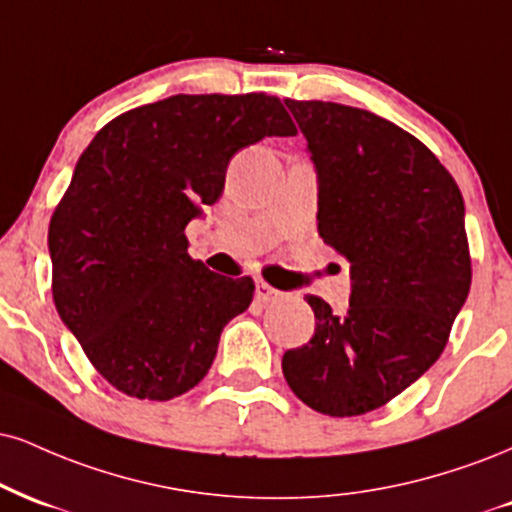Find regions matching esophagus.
<instances>
[{
	"mask_svg": "<svg viewBox=\"0 0 512 512\" xmlns=\"http://www.w3.org/2000/svg\"><path fill=\"white\" fill-rule=\"evenodd\" d=\"M255 298L262 300V303H274V300L283 298V293L276 291L274 286H269L264 279H255Z\"/></svg>",
	"mask_w": 512,
	"mask_h": 512,
	"instance_id": "1",
	"label": "esophagus"
}]
</instances>
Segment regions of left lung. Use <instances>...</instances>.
<instances>
[{
	"label": "left lung",
	"instance_id": "left-lung-1",
	"mask_svg": "<svg viewBox=\"0 0 512 512\" xmlns=\"http://www.w3.org/2000/svg\"><path fill=\"white\" fill-rule=\"evenodd\" d=\"M286 107L319 176V236L350 262V303L331 312L307 295L315 336L283 353V377L322 415H365L446 348L472 283L465 202L446 166L396 123L336 102Z\"/></svg>",
	"mask_w": 512,
	"mask_h": 512
}]
</instances>
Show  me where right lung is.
<instances>
[{
  "label": "right lung",
  "mask_w": 512,
  "mask_h": 512,
  "mask_svg": "<svg viewBox=\"0 0 512 512\" xmlns=\"http://www.w3.org/2000/svg\"><path fill=\"white\" fill-rule=\"evenodd\" d=\"M295 133L264 92L174 95L116 116L85 147L49 221L52 295L114 389L171 400L209 372L255 283L193 260L186 226L224 193L238 150Z\"/></svg>",
  "instance_id": "obj_1"
}]
</instances>
